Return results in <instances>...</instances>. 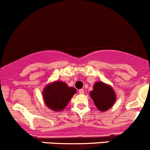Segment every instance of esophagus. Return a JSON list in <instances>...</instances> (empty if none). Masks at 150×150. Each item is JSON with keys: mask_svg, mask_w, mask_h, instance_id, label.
<instances>
[{"mask_svg": "<svg viewBox=\"0 0 150 150\" xmlns=\"http://www.w3.org/2000/svg\"><path fill=\"white\" fill-rule=\"evenodd\" d=\"M79 93H81V94H83V93H84V90H83V89H80V90H79Z\"/></svg>", "mask_w": 150, "mask_h": 150, "instance_id": "34e87169", "label": "esophagus"}]
</instances>
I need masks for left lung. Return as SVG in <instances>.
<instances>
[{"instance_id": "left-lung-1", "label": "left lung", "mask_w": 150, "mask_h": 150, "mask_svg": "<svg viewBox=\"0 0 150 150\" xmlns=\"http://www.w3.org/2000/svg\"><path fill=\"white\" fill-rule=\"evenodd\" d=\"M93 87V90L90 91V96L95 106L99 111H107L115 102V91L111 86L102 81L96 82Z\"/></svg>"}]
</instances>
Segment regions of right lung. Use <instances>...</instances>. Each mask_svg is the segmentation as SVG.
Here are the masks:
<instances>
[{
  "mask_svg": "<svg viewBox=\"0 0 150 150\" xmlns=\"http://www.w3.org/2000/svg\"><path fill=\"white\" fill-rule=\"evenodd\" d=\"M77 90L69 87L66 83L56 81L47 84L43 90V99L44 103L51 110L55 112L62 111Z\"/></svg>",
  "mask_w": 150,
  "mask_h": 150,
  "instance_id": "add662e5",
  "label": "right lung"
}]
</instances>
